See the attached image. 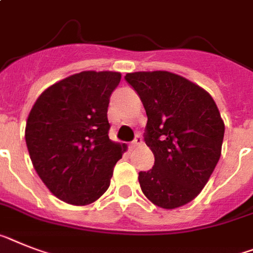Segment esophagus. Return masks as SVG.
<instances>
[{
	"mask_svg": "<svg viewBox=\"0 0 253 253\" xmlns=\"http://www.w3.org/2000/svg\"><path fill=\"white\" fill-rule=\"evenodd\" d=\"M141 144H143V139H141V136H140V135H137V136L135 137V140L132 141V144H131V148H132V149H135V148H139Z\"/></svg>",
	"mask_w": 253,
	"mask_h": 253,
	"instance_id": "esophagus-1",
	"label": "esophagus"
}]
</instances>
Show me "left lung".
Listing matches in <instances>:
<instances>
[{
    "label": "left lung",
    "mask_w": 253,
    "mask_h": 253,
    "mask_svg": "<svg viewBox=\"0 0 253 253\" xmlns=\"http://www.w3.org/2000/svg\"><path fill=\"white\" fill-rule=\"evenodd\" d=\"M145 108V144L154 166L139 172L150 202L173 210L192 202L211 177L225 125L211 95L188 78L167 71L127 73Z\"/></svg>",
    "instance_id": "8db88e82"
}]
</instances>
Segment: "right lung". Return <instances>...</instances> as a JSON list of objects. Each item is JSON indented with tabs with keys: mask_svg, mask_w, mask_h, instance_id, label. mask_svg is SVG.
Returning a JSON list of instances; mask_svg holds the SVG:
<instances>
[{
	"mask_svg": "<svg viewBox=\"0 0 253 253\" xmlns=\"http://www.w3.org/2000/svg\"><path fill=\"white\" fill-rule=\"evenodd\" d=\"M120 72L84 71L51 84L36 100L25 125V143L36 172L52 194L87 206L110 185L126 144L108 136L109 97Z\"/></svg>",
	"mask_w": 253,
	"mask_h": 253,
	"instance_id": "obj_1",
	"label": "right lung"
}]
</instances>
